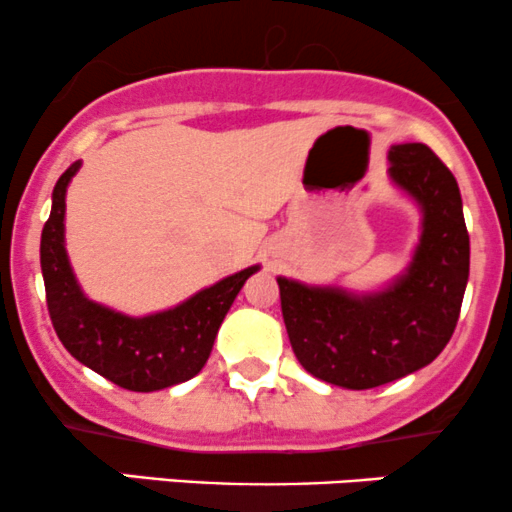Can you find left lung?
Wrapping results in <instances>:
<instances>
[{"mask_svg": "<svg viewBox=\"0 0 512 512\" xmlns=\"http://www.w3.org/2000/svg\"><path fill=\"white\" fill-rule=\"evenodd\" d=\"M387 178L421 214L402 274L373 291L276 276L298 363L317 380L370 390L428 366L455 332L469 279V236L455 175L426 144H395Z\"/></svg>", "mask_w": 512, "mask_h": 512, "instance_id": "obj_1", "label": "left lung"}]
</instances>
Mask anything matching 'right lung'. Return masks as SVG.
Wrapping results in <instances>:
<instances>
[{
    "instance_id": "1",
    "label": "right lung",
    "mask_w": 512,
    "mask_h": 512,
    "mask_svg": "<svg viewBox=\"0 0 512 512\" xmlns=\"http://www.w3.org/2000/svg\"><path fill=\"white\" fill-rule=\"evenodd\" d=\"M79 168L81 161L72 163L57 180L50 219L40 236V269L57 337L76 361L125 390L156 392L195 378L207 363L223 317L260 264L142 317L91 301L76 281L64 245L67 187Z\"/></svg>"
}]
</instances>
